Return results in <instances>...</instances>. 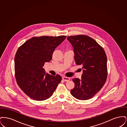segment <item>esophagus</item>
Here are the masks:
<instances>
[{
  "mask_svg": "<svg viewBox=\"0 0 127 127\" xmlns=\"http://www.w3.org/2000/svg\"><path fill=\"white\" fill-rule=\"evenodd\" d=\"M62 79H63L64 81H65L66 82V81H69V80H70V78H68V77H66L64 76V77H62Z\"/></svg>",
  "mask_w": 127,
  "mask_h": 127,
  "instance_id": "34e87169",
  "label": "esophagus"
}]
</instances>
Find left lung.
<instances>
[{
  "instance_id": "obj_1",
  "label": "left lung",
  "mask_w": 127,
  "mask_h": 127,
  "mask_svg": "<svg viewBox=\"0 0 127 127\" xmlns=\"http://www.w3.org/2000/svg\"><path fill=\"white\" fill-rule=\"evenodd\" d=\"M77 65H81L83 73L80 79H73L74 88L70 93L79 100L91 98L100 91L107 79V58L102 47L87 35L69 36Z\"/></svg>"
}]
</instances>
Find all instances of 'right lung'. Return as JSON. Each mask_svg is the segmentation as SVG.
<instances>
[{"mask_svg":"<svg viewBox=\"0 0 127 127\" xmlns=\"http://www.w3.org/2000/svg\"><path fill=\"white\" fill-rule=\"evenodd\" d=\"M66 36H35L18 48L15 57V78L19 87L32 99H48L61 82L60 75L46 74L43 66L51 60L55 49Z\"/></svg>","mask_w":127,"mask_h":127,"instance_id":"right-lung-1","label":"right lung"}]
</instances>
